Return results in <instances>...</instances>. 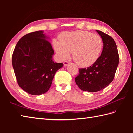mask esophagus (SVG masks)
<instances>
[{
  "mask_svg": "<svg viewBox=\"0 0 133 133\" xmlns=\"http://www.w3.org/2000/svg\"><path fill=\"white\" fill-rule=\"evenodd\" d=\"M69 64V62H68V61H64L63 62V64L64 66H67Z\"/></svg>",
  "mask_w": 133,
  "mask_h": 133,
  "instance_id": "obj_1",
  "label": "esophagus"
}]
</instances>
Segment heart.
<instances>
[{"mask_svg":"<svg viewBox=\"0 0 133 133\" xmlns=\"http://www.w3.org/2000/svg\"><path fill=\"white\" fill-rule=\"evenodd\" d=\"M54 48L61 59H66L72 53L73 60L79 66H91L99 57L103 47V41L97 34L84 31L65 32L54 41Z\"/></svg>","mask_w":133,"mask_h":133,"instance_id":"1","label":"heart"}]
</instances>
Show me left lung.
Segmentation results:
<instances>
[{
  "label": "left lung",
  "instance_id": "left-lung-1",
  "mask_svg": "<svg viewBox=\"0 0 133 133\" xmlns=\"http://www.w3.org/2000/svg\"><path fill=\"white\" fill-rule=\"evenodd\" d=\"M96 31L102 39V52L91 66L80 69L75 79L80 89L92 92L101 91L112 82L119 64V54L114 39L101 31Z\"/></svg>",
  "mask_w": 133,
  "mask_h": 133
}]
</instances>
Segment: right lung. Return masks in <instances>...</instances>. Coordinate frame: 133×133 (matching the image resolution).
<instances>
[{
  "mask_svg": "<svg viewBox=\"0 0 133 133\" xmlns=\"http://www.w3.org/2000/svg\"><path fill=\"white\" fill-rule=\"evenodd\" d=\"M43 31L29 33L17 43L12 66L19 86L31 95L46 92L56 72L63 66L52 60L54 50Z\"/></svg>",
  "mask_w": 133,
  "mask_h": 133,
  "instance_id": "add662e5",
  "label": "right lung"
}]
</instances>
